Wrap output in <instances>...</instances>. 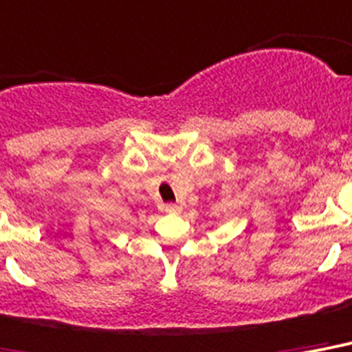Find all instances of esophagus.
Returning <instances> with one entry per match:
<instances>
[{"label": "esophagus", "mask_w": 352, "mask_h": 352, "mask_svg": "<svg viewBox=\"0 0 352 352\" xmlns=\"http://www.w3.org/2000/svg\"><path fill=\"white\" fill-rule=\"evenodd\" d=\"M165 211H167V213H170V214H176V213H179V211H182V207H179L178 204H167V206H165Z\"/></svg>", "instance_id": "1"}]
</instances>
